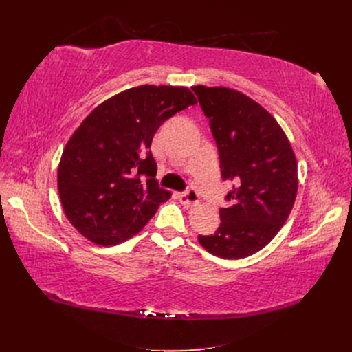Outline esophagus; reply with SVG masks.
Returning a JSON list of instances; mask_svg holds the SVG:
<instances>
[{"label": "esophagus", "instance_id": "1", "mask_svg": "<svg viewBox=\"0 0 352 352\" xmlns=\"http://www.w3.org/2000/svg\"><path fill=\"white\" fill-rule=\"evenodd\" d=\"M179 201H181V204H184V206L197 204V202H198V194H197L195 190L191 188L187 192L179 194Z\"/></svg>", "mask_w": 352, "mask_h": 352}]
</instances>
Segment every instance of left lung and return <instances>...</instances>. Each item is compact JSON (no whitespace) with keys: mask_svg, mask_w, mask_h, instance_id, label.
<instances>
[{"mask_svg":"<svg viewBox=\"0 0 352 352\" xmlns=\"http://www.w3.org/2000/svg\"><path fill=\"white\" fill-rule=\"evenodd\" d=\"M210 120L221 177L232 182L221 224L199 244L224 260L263 250L278 234L298 190L297 160L276 120L260 104L227 87H191Z\"/></svg>","mask_w":352,"mask_h":352,"instance_id":"1","label":"left lung"}]
</instances>
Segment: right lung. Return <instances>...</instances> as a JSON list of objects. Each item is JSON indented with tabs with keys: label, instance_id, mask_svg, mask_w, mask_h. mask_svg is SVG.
<instances>
[{
	"label": "right lung",
	"instance_id": "obj_1",
	"mask_svg": "<svg viewBox=\"0 0 352 352\" xmlns=\"http://www.w3.org/2000/svg\"><path fill=\"white\" fill-rule=\"evenodd\" d=\"M197 104L187 87L140 85L100 104L68 140L58 192L76 230L98 245L138 234L171 192L160 188L151 142L164 121Z\"/></svg>",
	"mask_w": 352,
	"mask_h": 352
}]
</instances>
